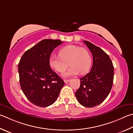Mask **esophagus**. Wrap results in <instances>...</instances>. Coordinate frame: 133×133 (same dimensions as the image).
<instances>
[{
  "instance_id": "obj_1",
  "label": "esophagus",
  "mask_w": 133,
  "mask_h": 133,
  "mask_svg": "<svg viewBox=\"0 0 133 133\" xmlns=\"http://www.w3.org/2000/svg\"><path fill=\"white\" fill-rule=\"evenodd\" d=\"M64 83L66 84V83H68L70 81V80H69V79H64Z\"/></svg>"
}]
</instances>
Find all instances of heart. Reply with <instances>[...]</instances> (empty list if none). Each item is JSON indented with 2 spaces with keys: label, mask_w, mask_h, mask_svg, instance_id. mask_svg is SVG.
Wrapping results in <instances>:
<instances>
[{
  "label": "heart",
  "mask_w": 133,
  "mask_h": 133,
  "mask_svg": "<svg viewBox=\"0 0 133 133\" xmlns=\"http://www.w3.org/2000/svg\"><path fill=\"white\" fill-rule=\"evenodd\" d=\"M59 56H50L49 64L52 69L58 73H63L69 64L70 67L64 74V77L78 74L79 72L81 74H85L91 66L90 52L78 46L71 45L63 47L60 49Z\"/></svg>",
  "instance_id": "obj_1"
}]
</instances>
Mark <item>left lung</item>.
<instances>
[{
	"mask_svg": "<svg viewBox=\"0 0 133 133\" xmlns=\"http://www.w3.org/2000/svg\"><path fill=\"white\" fill-rule=\"evenodd\" d=\"M93 57L91 71L79 78L80 87L75 93L78 102L83 107L92 108L101 104L112 89L114 77L112 62L103 50L87 41Z\"/></svg>",
	"mask_w": 133,
	"mask_h": 133,
	"instance_id": "8db88e82",
	"label": "left lung"
}]
</instances>
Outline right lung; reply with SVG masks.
Returning <instances> with one entry per match:
<instances>
[{"label": "right lung", "mask_w": 133, "mask_h": 133, "mask_svg": "<svg viewBox=\"0 0 133 133\" xmlns=\"http://www.w3.org/2000/svg\"><path fill=\"white\" fill-rule=\"evenodd\" d=\"M59 39H43L23 54L18 69L20 86L34 105L47 107L57 99L64 82L50 68L49 59Z\"/></svg>", "instance_id": "1"}]
</instances>
